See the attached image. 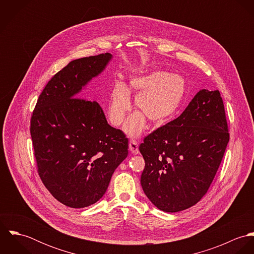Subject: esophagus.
<instances>
[{"mask_svg": "<svg viewBox=\"0 0 254 254\" xmlns=\"http://www.w3.org/2000/svg\"><path fill=\"white\" fill-rule=\"evenodd\" d=\"M129 149L133 154H138L139 153V145L136 140H131L129 143Z\"/></svg>", "mask_w": 254, "mask_h": 254, "instance_id": "34e87169", "label": "esophagus"}]
</instances>
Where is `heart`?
Masks as SVG:
<instances>
[{
	"instance_id": "heart-1",
	"label": "heart",
	"mask_w": 254,
	"mask_h": 254,
	"mask_svg": "<svg viewBox=\"0 0 254 254\" xmlns=\"http://www.w3.org/2000/svg\"><path fill=\"white\" fill-rule=\"evenodd\" d=\"M131 91L138 94L135 106L140 112L130 117L126 128L136 136L144 129L145 118L154 124H162L176 113L186 94V84L181 76L163 71L133 78L128 89L123 84H116L109 108L110 122L115 126L123 122L130 109Z\"/></svg>"
}]
</instances>
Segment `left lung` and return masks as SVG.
<instances>
[{
	"mask_svg": "<svg viewBox=\"0 0 254 254\" xmlns=\"http://www.w3.org/2000/svg\"><path fill=\"white\" fill-rule=\"evenodd\" d=\"M230 140L220 92L199 91L181 115L145 136L141 185L160 210L178 212L208 190Z\"/></svg>",
	"mask_w": 254,
	"mask_h": 254,
	"instance_id": "8db88e82",
	"label": "left lung"
}]
</instances>
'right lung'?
Returning <instances> with one entry per match:
<instances>
[{
	"label": "right lung",
	"mask_w": 254,
	"mask_h": 254,
	"mask_svg": "<svg viewBox=\"0 0 254 254\" xmlns=\"http://www.w3.org/2000/svg\"><path fill=\"white\" fill-rule=\"evenodd\" d=\"M109 53L70 62L40 94L30 120L38 174L53 196L72 208L97 202L128 155V138L111 127L96 101L77 97L102 72Z\"/></svg>",
	"instance_id": "add662e5"
}]
</instances>
